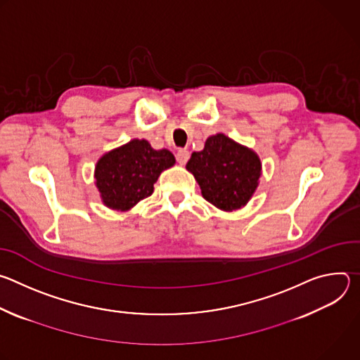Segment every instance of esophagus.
Listing matches in <instances>:
<instances>
[{"mask_svg": "<svg viewBox=\"0 0 360 360\" xmlns=\"http://www.w3.org/2000/svg\"><path fill=\"white\" fill-rule=\"evenodd\" d=\"M176 161L181 164V165H184V164H186L188 162V160H189V152L186 150V149H179L178 152H176Z\"/></svg>", "mask_w": 360, "mask_h": 360, "instance_id": "1", "label": "esophagus"}]
</instances>
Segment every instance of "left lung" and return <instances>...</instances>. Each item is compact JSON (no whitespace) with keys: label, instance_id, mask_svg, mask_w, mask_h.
Listing matches in <instances>:
<instances>
[{"label":"left lung","instance_id":"obj_1","mask_svg":"<svg viewBox=\"0 0 360 360\" xmlns=\"http://www.w3.org/2000/svg\"><path fill=\"white\" fill-rule=\"evenodd\" d=\"M186 169L198 181L203 198L224 211L239 210L250 199L261 176L256 153L224 134L210 136L193 152Z\"/></svg>","mask_w":360,"mask_h":360}]
</instances>
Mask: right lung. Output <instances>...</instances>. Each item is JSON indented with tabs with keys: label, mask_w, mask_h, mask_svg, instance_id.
<instances>
[{
	"label": "right lung",
	"mask_w": 360,
	"mask_h": 360,
	"mask_svg": "<svg viewBox=\"0 0 360 360\" xmlns=\"http://www.w3.org/2000/svg\"><path fill=\"white\" fill-rule=\"evenodd\" d=\"M175 158L168 149H152L148 141L134 139L102 157L95 168L96 186L107 207L128 211L153 192L161 172Z\"/></svg>",
	"instance_id": "right-lung-1"
}]
</instances>
